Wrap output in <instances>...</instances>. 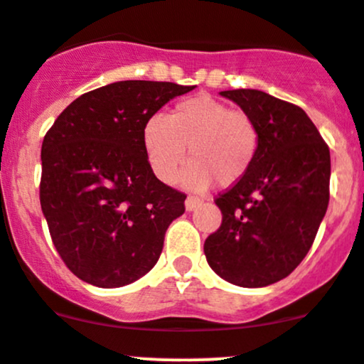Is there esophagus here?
I'll list each match as a JSON object with an SVG mask.
<instances>
[{"label":"esophagus","instance_id":"1","mask_svg":"<svg viewBox=\"0 0 364 364\" xmlns=\"http://www.w3.org/2000/svg\"><path fill=\"white\" fill-rule=\"evenodd\" d=\"M199 204H203V199H199V197H196V196H188V197H186V200H185V206H186V210H188V211L196 210Z\"/></svg>","mask_w":364,"mask_h":364}]
</instances>
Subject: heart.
Here are the masks:
<instances>
[{"label":"heart","instance_id":"b5f03b06","mask_svg":"<svg viewBox=\"0 0 364 364\" xmlns=\"http://www.w3.org/2000/svg\"><path fill=\"white\" fill-rule=\"evenodd\" d=\"M147 161L164 183H174L186 158L192 164L185 183L206 188L211 183L231 186L252 167L259 132L247 112L229 108L210 96H196L176 105L167 117L153 115L142 128Z\"/></svg>","mask_w":364,"mask_h":364}]
</instances>
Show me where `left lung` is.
<instances>
[{"label": "left lung", "instance_id": "left-lung-1", "mask_svg": "<svg viewBox=\"0 0 364 364\" xmlns=\"http://www.w3.org/2000/svg\"><path fill=\"white\" fill-rule=\"evenodd\" d=\"M220 96L254 119L259 147L249 172L215 199L222 224L204 254L228 283L268 287L290 276L315 242L329 204V147L297 105L252 88Z\"/></svg>", "mask_w": 364, "mask_h": 364}]
</instances>
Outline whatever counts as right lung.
Listing matches in <instances>:
<instances>
[{"label":"right lung","mask_w":364,"mask_h":364,"mask_svg":"<svg viewBox=\"0 0 364 364\" xmlns=\"http://www.w3.org/2000/svg\"><path fill=\"white\" fill-rule=\"evenodd\" d=\"M193 87L128 80L74 100L42 142L41 206L60 257L74 276L119 288L146 276L165 231L185 213L183 192L154 176L142 128Z\"/></svg>","instance_id":"right-lung-1"}]
</instances>
